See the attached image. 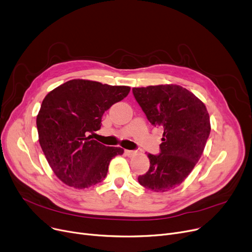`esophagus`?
Listing matches in <instances>:
<instances>
[{"label":"esophagus","instance_id":"esophagus-1","mask_svg":"<svg viewBox=\"0 0 252 252\" xmlns=\"http://www.w3.org/2000/svg\"><path fill=\"white\" fill-rule=\"evenodd\" d=\"M125 153L128 157H134L137 155V151H134V150H125Z\"/></svg>","mask_w":252,"mask_h":252}]
</instances>
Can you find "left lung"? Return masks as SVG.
<instances>
[{"instance_id":"8db88e82","label":"left lung","mask_w":252,"mask_h":252,"mask_svg":"<svg viewBox=\"0 0 252 252\" xmlns=\"http://www.w3.org/2000/svg\"><path fill=\"white\" fill-rule=\"evenodd\" d=\"M133 94L150 124L163 128L160 153L148 154L150 167L138 181L153 192L175 189L203 153L210 134L207 109L193 93L178 85L134 88Z\"/></svg>"}]
</instances>
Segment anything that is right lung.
<instances>
[{"mask_svg": "<svg viewBox=\"0 0 252 252\" xmlns=\"http://www.w3.org/2000/svg\"><path fill=\"white\" fill-rule=\"evenodd\" d=\"M130 88L87 79H71L43 100L36 116L38 142L57 178L75 189L102 182L110 160L121 147H108L93 139L102 116L126 98Z\"/></svg>", "mask_w": 252, "mask_h": 252, "instance_id": "right-lung-1", "label": "right lung"}]
</instances>
